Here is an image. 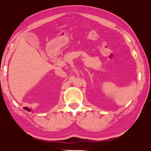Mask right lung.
<instances>
[{"mask_svg":"<svg viewBox=\"0 0 151 151\" xmlns=\"http://www.w3.org/2000/svg\"><path fill=\"white\" fill-rule=\"evenodd\" d=\"M24 109L25 110H27V111H29H29H31V110H30V109L28 108V107H24Z\"/></svg>","mask_w":151,"mask_h":151,"instance_id":"add662e5","label":"right lung"}]
</instances>
